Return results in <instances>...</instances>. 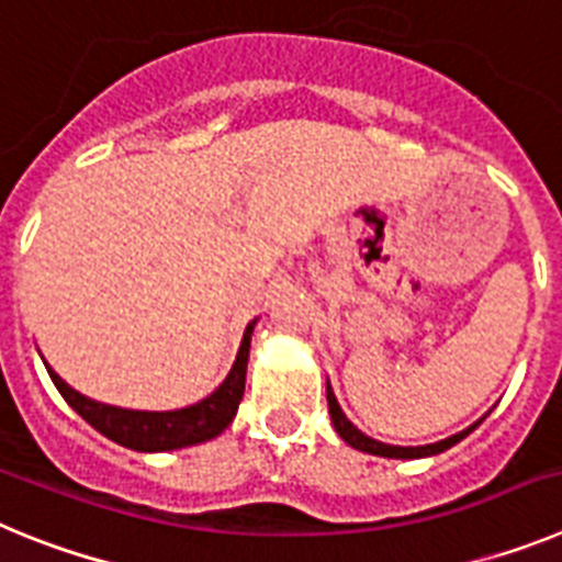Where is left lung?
<instances>
[{"label":"left lung","instance_id":"8db88e82","mask_svg":"<svg viewBox=\"0 0 562 562\" xmlns=\"http://www.w3.org/2000/svg\"><path fill=\"white\" fill-rule=\"evenodd\" d=\"M326 400H329L331 425H335L337 436H340L346 445H351L355 450H362V453H371V456H385V459H422V456L445 453L448 448H453L456 441L464 439L467 434H473L475 425H479V422H475V425H470V428L461 430V434L450 436V439L436 441V445H422V448H396V445H385V441H376V439H371V436L362 434V430H357L355 425L346 419V414H342L340 405H337V396H335V391H331L329 382H326Z\"/></svg>","mask_w":562,"mask_h":562}]
</instances>
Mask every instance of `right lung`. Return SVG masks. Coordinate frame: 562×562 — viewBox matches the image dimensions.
Wrapping results in <instances>:
<instances>
[{"label": "right lung", "mask_w": 562, "mask_h": 562, "mask_svg": "<svg viewBox=\"0 0 562 562\" xmlns=\"http://www.w3.org/2000/svg\"><path fill=\"white\" fill-rule=\"evenodd\" d=\"M252 326H256V321L247 324L236 362H233L231 374L225 376L220 389L202 402H196V405H188V408L180 411H126L114 408V405H103V402L89 400V396L78 394L76 389H69L67 382L49 369L47 362L44 366H47L49 380L56 382L58 394L67 400L69 408L76 411L78 416H83L106 439L117 441L123 448L140 450V453L191 448V445H200V441L216 439L231 425L233 416H236L238 402L245 396Z\"/></svg>", "instance_id": "right-lung-1"}]
</instances>
